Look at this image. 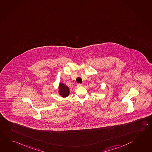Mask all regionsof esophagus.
Listing matches in <instances>:
<instances>
[{
    "label": "esophagus",
    "mask_w": 152,
    "mask_h": 152,
    "mask_svg": "<svg viewBox=\"0 0 152 152\" xmlns=\"http://www.w3.org/2000/svg\"><path fill=\"white\" fill-rule=\"evenodd\" d=\"M83 85V84L82 83H77V87H81V86H82Z\"/></svg>",
    "instance_id": "obj_1"
}]
</instances>
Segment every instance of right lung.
Returning a JSON list of instances; mask_svg holds the SVG:
<instances>
[{
	"label": "right lung",
	"mask_w": 152,
	"mask_h": 152,
	"mask_svg": "<svg viewBox=\"0 0 152 152\" xmlns=\"http://www.w3.org/2000/svg\"><path fill=\"white\" fill-rule=\"evenodd\" d=\"M58 93H59L61 96L63 97L68 96L69 94V88L65 85H64L63 83H60L59 85Z\"/></svg>",
	"instance_id": "right-lung-1"
}]
</instances>
